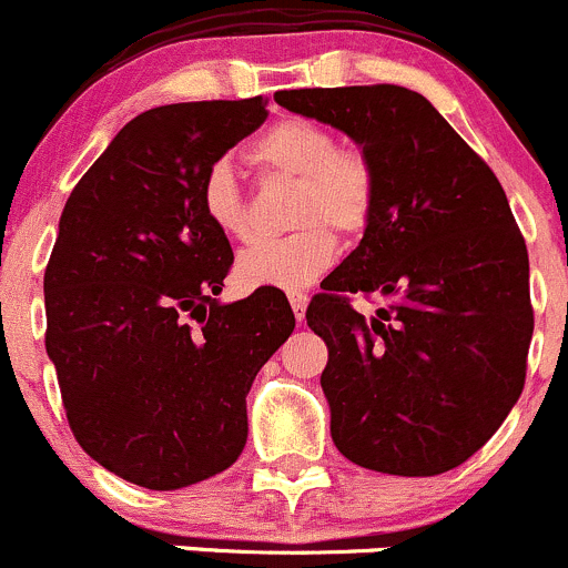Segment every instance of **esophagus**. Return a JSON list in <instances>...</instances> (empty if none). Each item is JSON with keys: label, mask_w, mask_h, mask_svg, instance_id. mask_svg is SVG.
<instances>
[{"label": "esophagus", "mask_w": 568, "mask_h": 568, "mask_svg": "<svg viewBox=\"0 0 568 568\" xmlns=\"http://www.w3.org/2000/svg\"><path fill=\"white\" fill-rule=\"evenodd\" d=\"M306 303H308L306 292H290V306L297 320H303V314H306Z\"/></svg>", "instance_id": "34e87169"}]
</instances>
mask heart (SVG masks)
I'll use <instances>...</instances> for the list:
<instances>
[{"mask_svg":"<svg viewBox=\"0 0 568 568\" xmlns=\"http://www.w3.org/2000/svg\"><path fill=\"white\" fill-rule=\"evenodd\" d=\"M245 156L262 176L295 179L290 223L301 229L243 251L237 278L248 286L303 290L334 265L336 240L328 225L342 237L367 232L378 204V171L367 151L339 145L336 134L312 118H282L248 145ZM201 210L226 237H248V199L226 162L201 179Z\"/></svg>","mask_w":568,"mask_h":568,"instance_id":"b5f03b06","label":"heart"}]
</instances>
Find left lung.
I'll use <instances>...</instances> for the list:
<instances>
[{"label": "left lung", "instance_id": "1", "mask_svg": "<svg viewBox=\"0 0 568 568\" xmlns=\"http://www.w3.org/2000/svg\"><path fill=\"white\" fill-rule=\"evenodd\" d=\"M276 101L351 134L378 171L362 243L306 308L328 347L331 439L375 473H447L491 439L525 386L530 262L503 184L408 88H303ZM353 294L385 306L364 318Z\"/></svg>", "mask_w": 568, "mask_h": 568}]
</instances>
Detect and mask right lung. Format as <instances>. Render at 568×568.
<instances>
[{
  "mask_svg": "<svg viewBox=\"0 0 568 568\" xmlns=\"http://www.w3.org/2000/svg\"><path fill=\"white\" fill-rule=\"evenodd\" d=\"M267 99L140 112L65 201L43 273L47 353L71 434L134 486L171 491L232 467L245 395L295 328L260 286L217 303L234 254L201 210V179L262 126Z\"/></svg>",
  "mask_w": 568,
  "mask_h": 568,
  "instance_id": "obj_1",
  "label": "right lung"
}]
</instances>
